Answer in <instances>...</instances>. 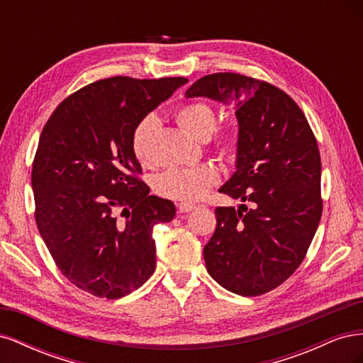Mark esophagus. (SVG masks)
<instances>
[{"label": "esophagus", "mask_w": 363, "mask_h": 363, "mask_svg": "<svg viewBox=\"0 0 363 363\" xmlns=\"http://www.w3.org/2000/svg\"><path fill=\"white\" fill-rule=\"evenodd\" d=\"M177 207H179V211L182 213H188V212H192V211H195V208H196V206L192 204V203H179Z\"/></svg>", "instance_id": "obj_1"}]
</instances>
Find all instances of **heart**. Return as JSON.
Returning a JSON list of instances; mask_svg holds the SVG:
<instances>
[{
	"label": "heart",
	"instance_id": "1",
	"mask_svg": "<svg viewBox=\"0 0 363 363\" xmlns=\"http://www.w3.org/2000/svg\"><path fill=\"white\" fill-rule=\"evenodd\" d=\"M215 108L204 101L182 104L175 111V121L186 133L199 140L212 136L216 127ZM157 128V118L148 115L142 118L131 135V148L142 164H150V144ZM215 147L219 155L233 157L238 150V136L233 131H221L215 135ZM218 182V172L211 164H199L189 168H171L156 179V191L164 199L191 203L200 200Z\"/></svg>",
	"mask_w": 363,
	"mask_h": 363
}]
</instances>
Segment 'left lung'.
Returning a JSON list of instances; mask_svg holds the SVG:
<instances>
[{
    "label": "left lung",
    "instance_id": "8db88e82",
    "mask_svg": "<svg viewBox=\"0 0 363 363\" xmlns=\"http://www.w3.org/2000/svg\"><path fill=\"white\" fill-rule=\"evenodd\" d=\"M184 95L233 106L236 171L218 191L251 204L215 208L216 228L203 251L207 272L233 294H265L300 267L320 224L321 157L313 131L289 95L251 77L211 74Z\"/></svg>",
    "mask_w": 363,
    "mask_h": 363
}]
</instances>
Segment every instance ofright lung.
Masks as SVG:
<instances>
[{
  "instance_id": "obj_1",
  "label": "right lung",
  "mask_w": 363,
  "mask_h": 363,
  "mask_svg": "<svg viewBox=\"0 0 363 363\" xmlns=\"http://www.w3.org/2000/svg\"><path fill=\"white\" fill-rule=\"evenodd\" d=\"M186 83L111 77L63 100L43 127L31 172L36 224L77 288L115 300L155 272L152 228L172 221L175 206L136 177L142 169L131 135Z\"/></svg>"
}]
</instances>
